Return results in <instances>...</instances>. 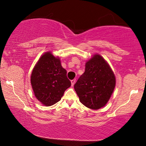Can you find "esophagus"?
Returning a JSON list of instances; mask_svg holds the SVG:
<instances>
[{"instance_id": "esophagus-1", "label": "esophagus", "mask_w": 146, "mask_h": 146, "mask_svg": "<svg viewBox=\"0 0 146 146\" xmlns=\"http://www.w3.org/2000/svg\"><path fill=\"white\" fill-rule=\"evenodd\" d=\"M75 83H76V80L75 79H74V80H71L72 86H74V85L75 84Z\"/></svg>"}]
</instances>
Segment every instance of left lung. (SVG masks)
<instances>
[{
	"label": "left lung",
	"mask_w": 146,
	"mask_h": 146,
	"mask_svg": "<svg viewBox=\"0 0 146 146\" xmlns=\"http://www.w3.org/2000/svg\"><path fill=\"white\" fill-rule=\"evenodd\" d=\"M115 86V74L109 64L96 54L86 62L84 73L74 84V90L82 104L98 110L108 103Z\"/></svg>",
	"instance_id": "8db88e82"
}]
</instances>
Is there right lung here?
<instances>
[{
    "label": "right lung",
    "instance_id": "add662e5",
    "mask_svg": "<svg viewBox=\"0 0 146 146\" xmlns=\"http://www.w3.org/2000/svg\"><path fill=\"white\" fill-rule=\"evenodd\" d=\"M66 74L58 56L55 57L51 52L41 56L32 72L31 83L35 96L42 104L50 106L60 100L71 86Z\"/></svg>",
    "mask_w": 146,
    "mask_h": 146
}]
</instances>
